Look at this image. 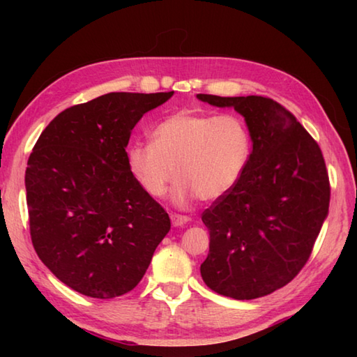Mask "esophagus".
Returning <instances> with one entry per match:
<instances>
[{
  "label": "esophagus",
  "mask_w": 357,
  "mask_h": 357,
  "mask_svg": "<svg viewBox=\"0 0 357 357\" xmlns=\"http://www.w3.org/2000/svg\"><path fill=\"white\" fill-rule=\"evenodd\" d=\"M170 219H172L173 227H184V225H187L188 222H190V218L185 216V215H176V213H173V215L170 216Z\"/></svg>",
  "instance_id": "1"
}]
</instances>
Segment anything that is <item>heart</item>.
<instances>
[{
    "instance_id": "obj_1",
    "label": "heart",
    "mask_w": 357,
    "mask_h": 357,
    "mask_svg": "<svg viewBox=\"0 0 357 357\" xmlns=\"http://www.w3.org/2000/svg\"><path fill=\"white\" fill-rule=\"evenodd\" d=\"M153 142L127 147V165L142 190L161 198L176 174L173 202L185 206L195 196L218 201L244 176L253 141L236 115H211L181 110L151 132Z\"/></svg>"
}]
</instances>
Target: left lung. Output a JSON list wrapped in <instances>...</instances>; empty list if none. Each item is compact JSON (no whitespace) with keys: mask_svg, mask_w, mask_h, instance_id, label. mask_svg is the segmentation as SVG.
<instances>
[{"mask_svg":"<svg viewBox=\"0 0 357 357\" xmlns=\"http://www.w3.org/2000/svg\"><path fill=\"white\" fill-rule=\"evenodd\" d=\"M196 96L215 107H233L253 141L239 184L202 213L210 252L201 276L227 298H262L302 270L328 216L322 151L299 121L270 98Z\"/></svg>","mask_w":357,"mask_h":357,"instance_id":"1","label":"left lung"}]
</instances>
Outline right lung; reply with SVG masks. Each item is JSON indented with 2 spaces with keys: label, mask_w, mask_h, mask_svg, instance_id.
<instances>
[{
  "label": "right lung",
  "mask_w": 357,
  "mask_h": 357,
  "mask_svg": "<svg viewBox=\"0 0 357 357\" xmlns=\"http://www.w3.org/2000/svg\"><path fill=\"white\" fill-rule=\"evenodd\" d=\"M172 96H98L59 113L38 138L24 179L30 236L72 290L96 299L133 290L169 233V215L135 179L126 147L144 113Z\"/></svg>",
  "instance_id": "add662e5"
}]
</instances>
